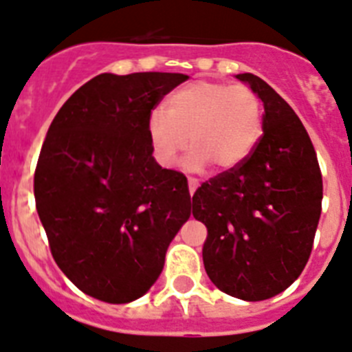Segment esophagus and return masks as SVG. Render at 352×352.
Instances as JSON below:
<instances>
[{
  "label": "esophagus",
  "instance_id": "esophagus-1",
  "mask_svg": "<svg viewBox=\"0 0 352 352\" xmlns=\"http://www.w3.org/2000/svg\"><path fill=\"white\" fill-rule=\"evenodd\" d=\"M188 188H190V193L193 195L197 191V188H199V181L195 177H188Z\"/></svg>",
  "mask_w": 352,
  "mask_h": 352
}]
</instances>
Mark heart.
I'll use <instances>...</instances> for the list:
<instances>
[{
  "label": "heart",
  "mask_w": 352,
  "mask_h": 352,
  "mask_svg": "<svg viewBox=\"0 0 352 352\" xmlns=\"http://www.w3.org/2000/svg\"><path fill=\"white\" fill-rule=\"evenodd\" d=\"M261 132V98L245 84L191 82L168 98L166 112L155 109L148 118L150 143L164 166L184 152L190 135V170L240 166L258 146Z\"/></svg>",
  "instance_id": "1"
}]
</instances>
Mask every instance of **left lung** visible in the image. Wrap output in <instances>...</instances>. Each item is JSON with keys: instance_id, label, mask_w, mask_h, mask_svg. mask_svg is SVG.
<instances>
[{"instance_id": "obj_1", "label": "left lung", "mask_w": 352, "mask_h": 352, "mask_svg": "<svg viewBox=\"0 0 352 352\" xmlns=\"http://www.w3.org/2000/svg\"><path fill=\"white\" fill-rule=\"evenodd\" d=\"M238 78L259 94L263 134L250 157L193 195V217L208 227L204 267L217 288L243 300L281 294L300 276L322 211V173L294 109L252 73Z\"/></svg>"}]
</instances>
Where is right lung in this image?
<instances>
[{
  "mask_svg": "<svg viewBox=\"0 0 352 352\" xmlns=\"http://www.w3.org/2000/svg\"><path fill=\"white\" fill-rule=\"evenodd\" d=\"M182 73L94 76L48 129L34 175L50 250L73 285L111 304L135 300L190 218L184 173L152 157L148 118Z\"/></svg>",
  "mask_w": 352,
  "mask_h": 352,
  "instance_id": "right-lung-1",
  "label": "right lung"
}]
</instances>
